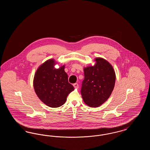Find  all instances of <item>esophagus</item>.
<instances>
[{
	"label": "esophagus",
	"mask_w": 150,
	"mask_h": 150,
	"mask_svg": "<svg viewBox=\"0 0 150 150\" xmlns=\"http://www.w3.org/2000/svg\"><path fill=\"white\" fill-rule=\"evenodd\" d=\"M73 86H74V88H76V89L79 88V85L78 83H75V84H73Z\"/></svg>",
	"instance_id": "esophagus-1"
}]
</instances>
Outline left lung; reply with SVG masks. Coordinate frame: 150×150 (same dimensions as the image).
Wrapping results in <instances>:
<instances>
[{
  "label": "left lung",
  "mask_w": 150,
  "mask_h": 150,
  "mask_svg": "<svg viewBox=\"0 0 150 150\" xmlns=\"http://www.w3.org/2000/svg\"><path fill=\"white\" fill-rule=\"evenodd\" d=\"M96 64L84 68V79L81 94L86 105L99 107L111 96L114 88L116 75L112 66L104 58L94 59Z\"/></svg>",
  "instance_id": "8db88e82"
}]
</instances>
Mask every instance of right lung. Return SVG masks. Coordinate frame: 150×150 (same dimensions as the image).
Listing matches in <instances>:
<instances>
[{
	"label": "right lung",
	"instance_id": "1",
	"mask_svg": "<svg viewBox=\"0 0 150 150\" xmlns=\"http://www.w3.org/2000/svg\"><path fill=\"white\" fill-rule=\"evenodd\" d=\"M57 62L50 59L40 65L36 71L33 86L36 95L44 104L56 108L63 105L69 94L74 90L68 81L65 65L56 69Z\"/></svg>",
	"mask_w": 150,
	"mask_h": 150
}]
</instances>
